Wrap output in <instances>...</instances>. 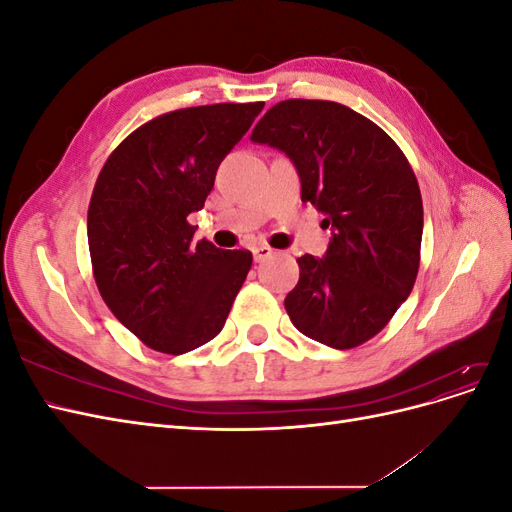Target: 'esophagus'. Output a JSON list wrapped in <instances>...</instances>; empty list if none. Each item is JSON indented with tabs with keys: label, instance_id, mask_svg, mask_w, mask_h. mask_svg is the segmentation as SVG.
I'll use <instances>...</instances> for the list:
<instances>
[{
	"label": "esophagus",
	"instance_id": "esophagus-1",
	"mask_svg": "<svg viewBox=\"0 0 512 512\" xmlns=\"http://www.w3.org/2000/svg\"><path fill=\"white\" fill-rule=\"evenodd\" d=\"M252 254H254L256 262H262V260H267L269 256H273V247H269V245H256V247H252Z\"/></svg>",
	"mask_w": 512,
	"mask_h": 512
}]
</instances>
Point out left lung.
<instances>
[{
    "instance_id": "left-lung-1",
    "label": "left lung",
    "mask_w": 512,
    "mask_h": 512,
    "mask_svg": "<svg viewBox=\"0 0 512 512\" xmlns=\"http://www.w3.org/2000/svg\"><path fill=\"white\" fill-rule=\"evenodd\" d=\"M252 141L297 166L301 200L324 213V258L305 254L284 301L303 335L348 350L378 335L408 299L421 265L423 200L404 151L374 121L329 100L271 106Z\"/></svg>"
}]
</instances>
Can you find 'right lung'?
<instances>
[{"mask_svg":"<svg viewBox=\"0 0 512 512\" xmlns=\"http://www.w3.org/2000/svg\"><path fill=\"white\" fill-rule=\"evenodd\" d=\"M265 102L179 108L143 123L108 156L87 211L104 303L141 342L183 354L218 335L252 252L192 243L188 215Z\"/></svg>","mask_w":512,"mask_h":512,"instance_id":"obj_1","label":"right lung"}]
</instances>
